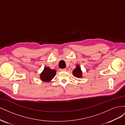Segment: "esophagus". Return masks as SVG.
Here are the masks:
<instances>
[{
  "label": "esophagus",
  "mask_w": 125,
  "mask_h": 125,
  "mask_svg": "<svg viewBox=\"0 0 125 125\" xmlns=\"http://www.w3.org/2000/svg\"><path fill=\"white\" fill-rule=\"evenodd\" d=\"M59 70L61 71H66V69L65 68H64V69H60Z\"/></svg>",
  "instance_id": "obj_1"
}]
</instances>
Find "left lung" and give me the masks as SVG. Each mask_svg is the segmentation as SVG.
<instances>
[{"instance_id": "1", "label": "left lung", "mask_w": 125, "mask_h": 125, "mask_svg": "<svg viewBox=\"0 0 125 125\" xmlns=\"http://www.w3.org/2000/svg\"><path fill=\"white\" fill-rule=\"evenodd\" d=\"M73 74L74 77L77 78H81L82 77V72L79 66H77V67L73 70Z\"/></svg>"}]
</instances>
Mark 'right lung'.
I'll return each instance as SVG.
<instances>
[{
  "label": "right lung",
  "instance_id": "add662e5",
  "mask_svg": "<svg viewBox=\"0 0 125 125\" xmlns=\"http://www.w3.org/2000/svg\"><path fill=\"white\" fill-rule=\"evenodd\" d=\"M56 73V71L51 69L49 67H45L40 75V78L44 82H49L53 78Z\"/></svg>",
  "mask_w": 125,
  "mask_h": 125
}]
</instances>
